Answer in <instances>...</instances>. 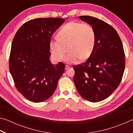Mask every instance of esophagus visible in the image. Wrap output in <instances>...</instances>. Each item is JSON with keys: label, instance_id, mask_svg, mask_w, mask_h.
Segmentation results:
<instances>
[{"label": "esophagus", "instance_id": "esophagus-1", "mask_svg": "<svg viewBox=\"0 0 133 133\" xmlns=\"http://www.w3.org/2000/svg\"><path fill=\"white\" fill-rule=\"evenodd\" d=\"M70 66H68V65H66V66H65V70H68L69 69H70Z\"/></svg>", "mask_w": 133, "mask_h": 133}]
</instances>
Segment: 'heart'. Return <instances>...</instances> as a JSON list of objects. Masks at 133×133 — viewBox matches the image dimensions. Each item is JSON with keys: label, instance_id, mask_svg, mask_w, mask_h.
Returning a JSON list of instances; mask_svg holds the SVG:
<instances>
[{"label": "heart", "instance_id": "obj_1", "mask_svg": "<svg viewBox=\"0 0 133 133\" xmlns=\"http://www.w3.org/2000/svg\"><path fill=\"white\" fill-rule=\"evenodd\" d=\"M58 39L51 40L49 43L51 55L56 61H60L67 51L65 58L67 63H75L80 59L89 58L94 49L96 41V32L88 24L70 22L58 31Z\"/></svg>", "mask_w": 133, "mask_h": 133}]
</instances>
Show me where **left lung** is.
I'll return each mask as SVG.
<instances>
[{
	"mask_svg": "<svg viewBox=\"0 0 133 133\" xmlns=\"http://www.w3.org/2000/svg\"><path fill=\"white\" fill-rule=\"evenodd\" d=\"M79 19L93 27L96 41L90 57L73 67L74 82L83 98L98 102L109 97L120 84L125 69L124 51L117 32L111 26L89 16Z\"/></svg>",
	"mask_w": 133,
	"mask_h": 133,
	"instance_id": "8db88e82",
	"label": "left lung"
}]
</instances>
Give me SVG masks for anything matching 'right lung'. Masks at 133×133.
Segmentation results:
<instances>
[{
	"label": "right lung",
	"instance_id": "add662e5",
	"mask_svg": "<svg viewBox=\"0 0 133 133\" xmlns=\"http://www.w3.org/2000/svg\"><path fill=\"white\" fill-rule=\"evenodd\" d=\"M64 21L53 17L31 20L19 28L13 40L9 70L17 90L30 102L50 98L64 73V63H51L49 43Z\"/></svg>",
	"mask_w": 133,
	"mask_h": 133
}]
</instances>
